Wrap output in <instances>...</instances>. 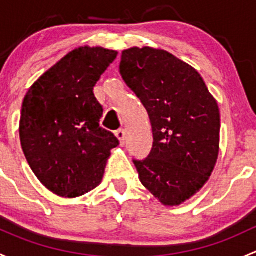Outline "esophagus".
I'll return each mask as SVG.
<instances>
[{
	"label": "esophagus",
	"instance_id": "esophagus-1",
	"mask_svg": "<svg viewBox=\"0 0 256 256\" xmlns=\"http://www.w3.org/2000/svg\"><path fill=\"white\" fill-rule=\"evenodd\" d=\"M115 135H116V138H118V141H120L121 146H124V144H125V138H126L125 130H124V128H120V130L116 131Z\"/></svg>",
	"mask_w": 256,
	"mask_h": 256
}]
</instances>
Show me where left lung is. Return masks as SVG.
Instances as JSON below:
<instances>
[{"label": "left lung", "mask_w": 256, "mask_h": 256, "mask_svg": "<svg viewBox=\"0 0 256 256\" xmlns=\"http://www.w3.org/2000/svg\"><path fill=\"white\" fill-rule=\"evenodd\" d=\"M121 78L148 114L154 142L135 160L141 183L166 206H178L207 182L219 152L218 104L196 69L150 47L122 52Z\"/></svg>", "instance_id": "1"}]
</instances>
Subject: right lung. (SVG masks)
Returning <instances> with one entry per match:
<instances>
[{
    "mask_svg": "<svg viewBox=\"0 0 256 256\" xmlns=\"http://www.w3.org/2000/svg\"><path fill=\"white\" fill-rule=\"evenodd\" d=\"M118 52L82 47L62 58L26 94L20 121L23 154L38 180L60 197L100 184L118 140L100 128L95 84Z\"/></svg>",
    "mask_w": 256,
    "mask_h": 256,
    "instance_id": "add662e5",
    "label": "right lung"
}]
</instances>
